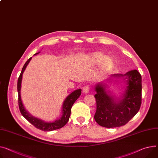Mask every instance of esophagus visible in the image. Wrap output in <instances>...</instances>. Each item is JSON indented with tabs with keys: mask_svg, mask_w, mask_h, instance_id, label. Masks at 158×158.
Here are the masks:
<instances>
[{
	"mask_svg": "<svg viewBox=\"0 0 158 158\" xmlns=\"http://www.w3.org/2000/svg\"><path fill=\"white\" fill-rule=\"evenodd\" d=\"M89 92V86L87 85V86L83 87V92L84 94H88Z\"/></svg>",
	"mask_w": 158,
	"mask_h": 158,
	"instance_id": "34e87169",
	"label": "esophagus"
}]
</instances>
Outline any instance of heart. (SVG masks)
Returning a JSON list of instances; mask_svg holds the SVG:
<instances>
[{
  "label": "heart",
  "mask_w": 158,
  "mask_h": 158,
  "mask_svg": "<svg viewBox=\"0 0 158 158\" xmlns=\"http://www.w3.org/2000/svg\"><path fill=\"white\" fill-rule=\"evenodd\" d=\"M90 59L92 64L95 66L99 64V73L101 75L108 73L114 66L113 60L100 52H94L91 54Z\"/></svg>",
  "instance_id": "heart-1"
}]
</instances>
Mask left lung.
I'll return each instance as SVG.
<instances>
[{"label": "left lung", "instance_id": "left-lung-1", "mask_svg": "<svg viewBox=\"0 0 158 158\" xmlns=\"http://www.w3.org/2000/svg\"><path fill=\"white\" fill-rule=\"evenodd\" d=\"M118 79L123 80L124 90L119 97L107 90L105 82ZM97 102L95 120L99 125L106 128L123 126L139 111L142 100V77L136 69L125 74H114L97 83L95 86Z\"/></svg>", "mask_w": 158, "mask_h": 158}]
</instances>
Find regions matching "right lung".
<instances>
[{
    "label": "right lung",
    "instance_id": "1",
    "mask_svg": "<svg viewBox=\"0 0 158 158\" xmlns=\"http://www.w3.org/2000/svg\"><path fill=\"white\" fill-rule=\"evenodd\" d=\"M39 53H40V52L35 54L34 55H37ZM31 57H30L25 63V65L23 66V67L22 68V71L21 72V74L19 77L18 80V103H19V107L21 113L29 121L30 123H31L36 128H37L41 130L46 131H50L55 130L62 128L67 123V122L68 121L70 114H71V110L72 106L73 105L75 102L80 96L81 93V90L80 89L75 90L66 97V98L64 99L63 106H62L61 116H60V117L59 119L55 120L54 121H53V122H46V121H45L42 119H40L38 118H36V117L32 116L26 110L25 106H24L23 103L22 102V99H21V82H22V78H23V74L24 71H25L27 66H28V63L31 60Z\"/></svg>",
    "mask_w": 158,
    "mask_h": 158
}]
</instances>
